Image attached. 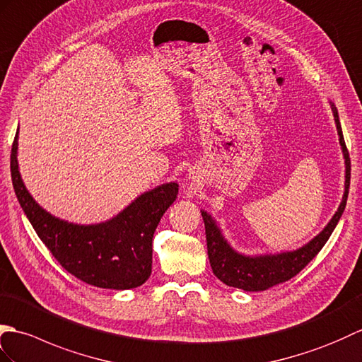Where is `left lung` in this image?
<instances>
[{"mask_svg": "<svg viewBox=\"0 0 362 362\" xmlns=\"http://www.w3.org/2000/svg\"><path fill=\"white\" fill-rule=\"evenodd\" d=\"M333 111L336 130L339 136V146L342 150L344 164H345V181H344V195L338 211L334 212L332 220L327 223V226L319 232L316 237H313L308 243L293 249V251H280V252H264L249 255L238 252L232 247L224 237L220 224L216 223L214 216L202 209V215L206 228V240H207V255L214 274L218 277L223 284L228 286L238 288L243 291H264L279 284H284L307 267L315 259L320 249L324 247L327 240L330 238L336 224L342 216V212L347 204L349 187H350V158L347 147H345L342 128L339 122L338 110L334 103L328 102Z\"/></svg>", "mask_w": 362, "mask_h": 362, "instance_id": "obj_1", "label": "left lung"}]
</instances>
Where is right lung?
I'll return each instance as SVG.
<instances>
[{
	"instance_id": "add662e5",
	"label": "right lung",
	"mask_w": 362,
	"mask_h": 362,
	"mask_svg": "<svg viewBox=\"0 0 362 362\" xmlns=\"http://www.w3.org/2000/svg\"><path fill=\"white\" fill-rule=\"evenodd\" d=\"M18 132L11 153L15 195L40 240L57 262L82 282L130 290L151 274V240L160 216L178 197V182H165L144 192L110 220L72 223L47 212L29 194L18 167Z\"/></svg>"
}]
</instances>
